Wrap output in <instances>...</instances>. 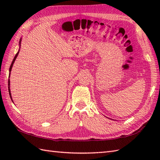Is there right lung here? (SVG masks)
Masks as SVG:
<instances>
[{
    "instance_id": "right-lung-1",
    "label": "right lung",
    "mask_w": 160,
    "mask_h": 160,
    "mask_svg": "<svg viewBox=\"0 0 160 160\" xmlns=\"http://www.w3.org/2000/svg\"><path fill=\"white\" fill-rule=\"evenodd\" d=\"M20 42H21V39L20 40V42H19V44L20 45ZM18 53H19V51L18 52V53H17L16 54V56H14V58H13V61H12V64H11V66H10V67H9V75H10V72H11V71H12V67H13V62H15V60H16V57L18 56ZM9 84H10V81H9V80H8V85H9V96H10V98H11V99H12V96H11V92H10V89H9ZM12 102H13V100H12Z\"/></svg>"
}]
</instances>
